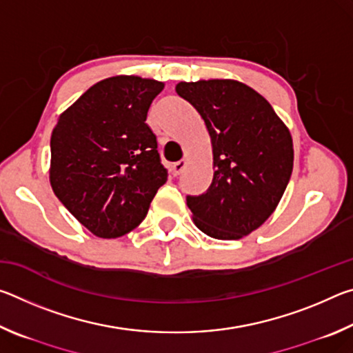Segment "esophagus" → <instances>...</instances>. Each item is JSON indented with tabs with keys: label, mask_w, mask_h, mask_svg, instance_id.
<instances>
[{
	"label": "esophagus",
	"mask_w": 353,
	"mask_h": 353,
	"mask_svg": "<svg viewBox=\"0 0 353 353\" xmlns=\"http://www.w3.org/2000/svg\"><path fill=\"white\" fill-rule=\"evenodd\" d=\"M187 165H188V160H187V159L179 160V162H176L174 165H172V174L179 176L185 168H187Z\"/></svg>",
	"instance_id": "34e87169"
}]
</instances>
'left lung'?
<instances>
[{"label": "left lung", "mask_w": 353, "mask_h": 353, "mask_svg": "<svg viewBox=\"0 0 353 353\" xmlns=\"http://www.w3.org/2000/svg\"><path fill=\"white\" fill-rule=\"evenodd\" d=\"M176 92L199 112L212 141V185L204 194L187 196L193 223L216 240H240L282 199L294 162L290 129L240 81L179 82Z\"/></svg>", "instance_id": "8db88e82"}]
</instances>
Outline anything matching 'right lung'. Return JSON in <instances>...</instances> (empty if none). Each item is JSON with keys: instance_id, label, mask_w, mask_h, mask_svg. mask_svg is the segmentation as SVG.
I'll use <instances>...</instances> for the list:
<instances>
[{"instance_id": "obj_1", "label": "right lung", "mask_w": 353, "mask_h": 353, "mask_svg": "<svg viewBox=\"0 0 353 353\" xmlns=\"http://www.w3.org/2000/svg\"><path fill=\"white\" fill-rule=\"evenodd\" d=\"M163 87L134 74L107 77L63 110L52 129L51 188L93 235L134 230L168 179L146 124Z\"/></svg>"}]
</instances>
